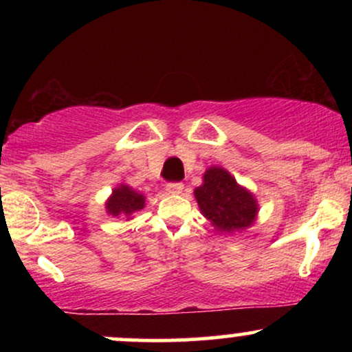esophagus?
<instances>
[{
    "mask_svg": "<svg viewBox=\"0 0 352 352\" xmlns=\"http://www.w3.org/2000/svg\"><path fill=\"white\" fill-rule=\"evenodd\" d=\"M168 193H172V195H180L182 192H184V184L182 182H172V184H167V187H165Z\"/></svg>",
    "mask_w": 352,
    "mask_h": 352,
    "instance_id": "1",
    "label": "esophagus"
}]
</instances>
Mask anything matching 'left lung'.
Instances as JSON below:
<instances>
[{
	"label": "left lung",
	"instance_id": "left-lung-1",
	"mask_svg": "<svg viewBox=\"0 0 352 352\" xmlns=\"http://www.w3.org/2000/svg\"><path fill=\"white\" fill-rule=\"evenodd\" d=\"M201 215L218 232L235 233L252 227L258 215V201L250 190L236 184L235 177L221 167H210L204 184L195 188Z\"/></svg>",
	"mask_w": 352,
	"mask_h": 352
}]
</instances>
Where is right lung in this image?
<instances>
[{
  "instance_id": "1",
  "label": "right lung",
  "mask_w": 352,
  "mask_h": 352,
  "mask_svg": "<svg viewBox=\"0 0 352 352\" xmlns=\"http://www.w3.org/2000/svg\"><path fill=\"white\" fill-rule=\"evenodd\" d=\"M144 207L145 197L142 193H139L137 190L124 184H120L119 187L112 190V195L106 201V210L109 215L116 218H127V220H131V217Z\"/></svg>"
}]
</instances>
